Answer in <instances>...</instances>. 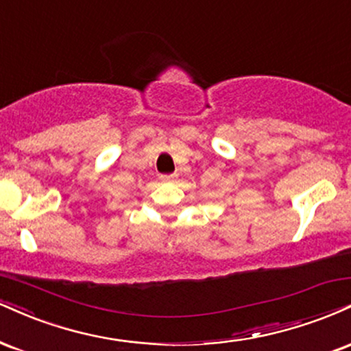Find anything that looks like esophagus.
<instances>
[{
	"label": "esophagus",
	"instance_id": "1",
	"mask_svg": "<svg viewBox=\"0 0 351 351\" xmlns=\"http://www.w3.org/2000/svg\"><path fill=\"white\" fill-rule=\"evenodd\" d=\"M176 173H168V175H160V180L162 181H167V183H170V181H175L176 180Z\"/></svg>",
	"mask_w": 351,
	"mask_h": 351
}]
</instances>
